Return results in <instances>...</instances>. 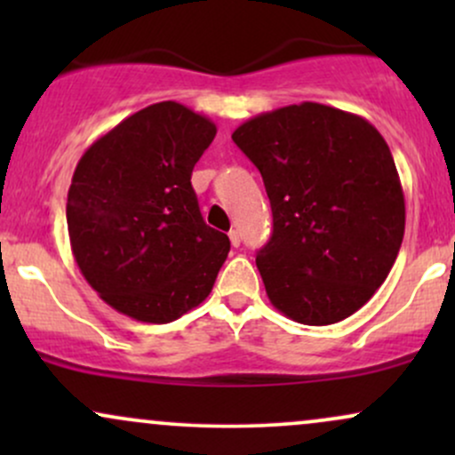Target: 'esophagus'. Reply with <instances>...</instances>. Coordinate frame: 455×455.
Returning a JSON list of instances; mask_svg holds the SVG:
<instances>
[{
	"label": "esophagus",
	"mask_w": 455,
	"mask_h": 455,
	"mask_svg": "<svg viewBox=\"0 0 455 455\" xmlns=\"http://www.w3.org/2000/svg\"><path fill=\"white\" fill-rule=\"evenodd\" d=\"M228 239H231L233 248H237V245L242 243V235H239L237 228H231V231H228Z\"/></svg>",
	"instance_id": "obj_1"
}]
</instances>
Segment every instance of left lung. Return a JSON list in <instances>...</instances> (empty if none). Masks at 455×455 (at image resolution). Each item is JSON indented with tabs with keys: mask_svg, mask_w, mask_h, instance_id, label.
<instances>
[{
	"mask_svg": "<svg viewBox=\"0 0 455 455\" xmlns=\"http://www.w3.org/2000/svg\"><path fill=\"white\" fill-rule=\"evenodd\" d=\"M260 171L274 233L257 267L269 301L304 325L357 312L394 267L404 192L380 132L359 115L301 102L233 132Z\"/></svg>",
	"mask_w": 455,
	"mask_h": 455,
	"instance_id": "obj_1",
	"label": "left lung"
}]
</instances>
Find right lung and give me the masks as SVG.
Returning a JSON list of instances; mask_svg holds the SVG:
<instances>
[{
    "instance_id": "obj_1",
    "label": "right lung",
    "mask_w": 455,
    "mask_h": 455,
    "mask_svg": "<svg viewBox=\"0 0 455 455\" xmlns=\"http://www.w3.org/2000/svg\"><path fill=\"white\" fill-rule=\"evenodd\" d=\"M216 124L166 100L90 145L66 220L83 278L113 310L171 323L212 293L231 242L203 220L190 177Z\"/></svg>"
}]
</instances>
